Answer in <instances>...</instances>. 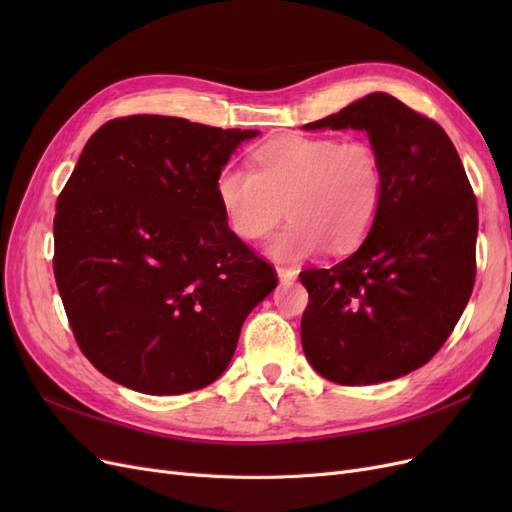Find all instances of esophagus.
Segmentation results:
<instances>
[{"mask_svg":"<svg viewBox=\"0 0 512 512\" xmlns=\"http://www.w3.org/2000/svg\"><path fill=\"white\" fill-rule=\"evenodd\" d=\"M277 277H280L282 284H292L294 280H297V271L294 269H288V267H277Z\"/></svg>","mask_w":512,"mask_h":512,"instance_id":"obj_1","label":"esophagus"}]
</instances>
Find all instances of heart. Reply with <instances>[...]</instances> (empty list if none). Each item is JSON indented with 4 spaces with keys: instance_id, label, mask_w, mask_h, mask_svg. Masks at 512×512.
Masks as SVG:
<instances>
[{
    "instance_id": "obj_1",
    "label": "heart",
    "mask_w": 512,
    "mask_h": 512,
    "mask_svg": "<svg viewBox=\"0 0 512 512\" xmlns=\"http://www.w3.org/2000/svg\"><path fill=\"white\" fill-rule=\"evenodd\" d=\"M254 162L256 170L228 164L215 179V196L237 237H267L288 213L267 254L297 262L324 247L346 254L369 235L384 196V168L369 143L288 134L262 145Z\"/></svg>"
}]
</instances>
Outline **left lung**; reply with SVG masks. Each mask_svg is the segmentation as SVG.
Masks as SVG:
<instances>
[{
    "instance_id": "left-lung-1",
    "label": "left lung",
    "mask_w": 512,
    "mask_h": 512,
    "mask_svg": "<svg viewBox=\"0 0 512 512\" xmlns=\"http://www.w3.org/2000/svg\"><path fill=\"white\" fill-rule=\"evenodd\" d=\"M303 130H361L384 168L359 250L299 275L303 352L335 384L406 376L442 348L474 288L478 209L459 153L436 121L382 91Z\"/></svg>"
}]
</instances>
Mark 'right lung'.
<instances>
[{
	"label": "right lung",
	"instance_id": "1",
	"mask_svg": "<svg viewBox=\"0 0 512 512\" xmlns=\"http://www.w3.org/2000/svg\"><path fill=\"white\" fill-rule=\"evenodd\" d=\"M258 134L132 115L87 141L57 198L53 269L76 342L106 378L181 395L226 371L247 314L277 286L215 196Z\"/></svg>",
	"mask_w": 512,
	"mask_h": 512
}]
</instances>
